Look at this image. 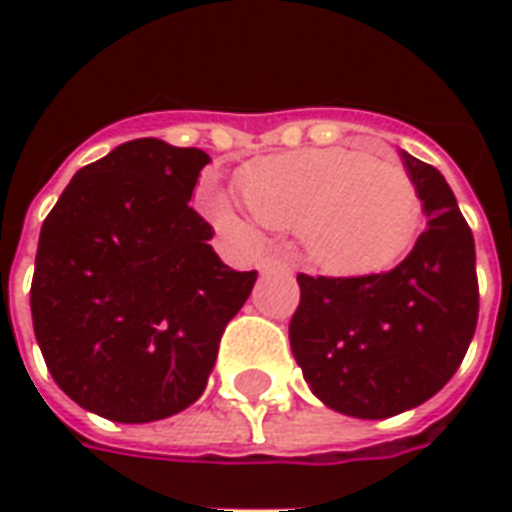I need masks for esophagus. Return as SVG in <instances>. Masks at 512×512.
I'll return each instance as SVG.
<instances>
[{
	"label": "esophagus",
	"mask_w": 512,
	"mask_h": 512,
	"mask_svg": "<svg viewBox=\"0 0 512 512\" xmlns=\"http://www.w3.org/2000/svg\"><path fill=\"white\" fill-rule=\"evenodd\" d=\"M260 271H263V274H274V271L290 274V271H293V266H290L288 260H279V257H266V260H260Z\"/></svg>",
	"instance_id": "1"
}]
</instances>
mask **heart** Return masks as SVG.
<instances>
[{"label":"heart","mask_w":512,"mask_h":512,"mask_svg":"<svg viewBox=\"0 0 512 512\" xmlns=\"http://www.w3.org/2000/svg\"><path fill=\"white\" fill-rule=\"evenodd\" d=\"M238 183L260 222L296 230L312 266L340 277L395 266L422 216L406 169L354 147H304L266 156L249 164ZM213 213L235 233L249 230L246 208L224 191L213 197Z\"/></svg>","instance_id":"heart-1"}]
</instances>
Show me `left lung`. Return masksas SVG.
Segmentation results:
<instances>
[{
  "label": "left lung",
  "mask_w": 512,
  "mask_h": 512,
  "mask_svg": "<svg viewBox=\"0 0 512 512\" xmlns=\"http://www.w3.org/2000/svg\"><path fill=\"white\" fill-rule=\"evenodd\" d=\"M425 233L403 263L370 277L299 274L290 351L323 406L386 419L422 406L461 367L477 326L474 238L439 169L400 150Z\"/></svg>",
  "instance_id": "obj_1"
}]
</instances>
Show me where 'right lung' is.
Wrapping results in <instances>:
<instances>
[{
	"mask_svg": "<svg viewBox=\"0 0 512 512\" xmlns=\"http://www.w3.org/2000/svg\"><path fill=\"white\" fill-rule=\"evenodd\" d=\"M211 156L145 136L82 167L43 222L32 326L51 378L112 422H156L205 392L257 271H233L189 205Z\"/></svg>",
	"mask_w": 512,
	"mask_h": 512,
	"instance_id": "add662e5",
	"label": "right lung"
}]
</instances>
